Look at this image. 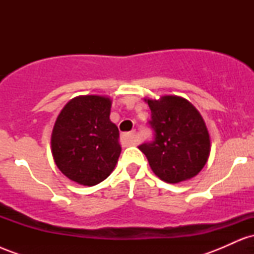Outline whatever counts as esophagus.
<instances>
[{
  "mask_svg": "<svg viewBox=\"0 0 254 254\" xmlns=\"http://www.w3.org/2000/svg\"><path fill=\"white\" fill-rule=\"evenodd\" d=\"M122 141L124 142L127 145H132L135 144L136 139H135V132H127V133H123L122 135Z\"/></svg>",
  "mask_w": 254,
  "mask_h": 254,
  "instance_id": "34e87169",
  "label": "esophagus"
}]
</instances>
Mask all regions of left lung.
Returning a JSON list of instances; mask_svg holds the SVG:
<instances>
[{"label": "left lung", "instance_id": "8db88e82", "mask_svg": "<svg viewBox=\"0 0 254 254\" xmlns=\"http://www.w3.org/2000/svg\"><path fill=\"white\" fill-rule=\"evenodd\" d=\"M151 111L154 141L138 145L155 176L170 184L196 177L208 161L210 136L190 101L177 95L145 99Z\"/></svg>", "mask_w": 254, "mask_h": 254}]
</instances>
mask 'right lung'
Returning <instances> with one entry per match:
<instances>
[{"label": "right lung", "instance_id": "1", "mask_svg": "<svg viewBox=\"0 0 254 254\" xmlns=\"http://www.w3.org/2000/svg\"><path fill=\"white\" fill-rule=\"evenodd\" d=\"M110 98L80 95L58 115L51 135L55 164L66 178L84 186L101 183L121 155L119 131L110 121Z\"/></svg>", "mask_w": 254, "mask_h": 254}]
</instances>
